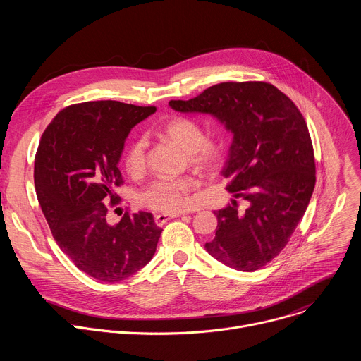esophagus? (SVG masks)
Masks as SVG:
<instances>
[{"label": "esophagus", "mask_w": 361, "mask_h": 361, "mask_svg": "<svg viewBox=\"0 0 361 361\" xmlns=\"http://www.w3.org/2000/svg\"><path fill=\"white\" fill-rule=\"evenodd\" d=\"M183 214L181 213H173V214H157L156 217H154V220H156V224L157 226H163L166 224L169 220L171 219H177V217H181Z\"/></svg>", "instance_id": "34e87169"}]
</instances>
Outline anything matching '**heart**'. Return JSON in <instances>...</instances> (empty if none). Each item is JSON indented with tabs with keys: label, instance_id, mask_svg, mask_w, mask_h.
I'll list each match as a JSON object with an SVG mask.
<instances>
[{
	"label": "heart",
	"instance_id": "heart-1",
	"mask_svg": "<svg viewBox=\"0 0 361 361\" xmlns=\"http://www.w3.org/2000/svg\"><path fill=\"white\" fill-rule=\"evenodd\" d=\"M160 134L185 151L190 164L204 171H214L223 161L224 147L219 140L205 137L201 124L190 117L177 116L160 127ZM147 141L134 138L124 152V167L133 177L145 171ZM198 187L192 176L154 180L142 192L145 207L161 213H180L192 205L191 192Z\"/></svg>",
	"mask_w": 361,
	"mask_h": 361
}]
</instances>
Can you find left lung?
Wrapping results in <instances>:
<instances>
[{
	"instance_id": "obj_1",
	"label": "left lung",
	"mask_w": 361,
	"mask_h": 361,
	"mask_svg": "<svg viewBox=\"0 0 361 361\" xmlns=\"http://www.w3.org/2000/svg\"><path fill=\"white\" fill-rule=\"evenodd\" d=\"M180 113L216 117L233 133L221 174L237 201L216 212V237L205 243L216 260L240 270H259L287 245L316 185L314 151L304 117L294 102L263 81L221 82L200 95L171 99Z\"/></svg>"
}]
</instances>
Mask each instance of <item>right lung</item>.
<instances>
[{"instance_id": "obj_1", "label": "right lung", "mask_w": 361, "mask_h": 361, "mask_svg": "<svg viewBox=\"0 0 361 361\" xmlns=\"http://www.w3.org/2000/svg\"><path fill=\"white\" fill-rule=\"evenodd\" d=\"M156 107L87 101L61 110L41 135L34 163L38 202L59 247L90 277L118 283L156 252L161 228L152 214L107 223L123 176L118 161L131 128Z\"/></svg>"}]
</instances>
